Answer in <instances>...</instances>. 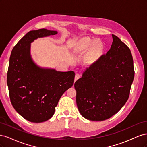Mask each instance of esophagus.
Returning a JSON list of instances; mask_svg holds the SVG:
<instances>
[{
  "label": "esophagus",
  "mask_w": 147,
  "mask_h": 147,
  "mask_svg": "<svg viewBox=\"0 0 147 147\" xmlns=\"http://www.w3.org/2000/svg\"><path fill=\"white\" fill-rule=\"evenodd\" d=\"M80 78V75L78 74H75V79H74V81L76 82L78 79H79Z\"/></svg>",
  "instance_id": "esophagus-1"
}]
</instances>
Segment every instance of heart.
<instances>
[{"mask_svg": "<svg viewBox=\"0 0 147 147\" xmlns=\"http://www.w3.org/2000/svg\"><path fill=\"white\" fill-rule=\"evenodd\" d=\"M88 51L86 62L91 64L99 58L102 52V46L99 42L91 40L90 38H83L77 43L73 48L74 54H82Z\"/></svg>", "mask_w": 147, "mask_h": 147, "instance_id": "heart-1", "label": "heart"}]
</instances>
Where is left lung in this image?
Here are the masks:
<instances>
[{"label":"left lung","mask_w":147,"mask_h":147,"mask_svg":"<svg viewBox=\"0 0 147 147\" xmlns=\"http://www.w3.org/2000/svg\"><path fill=\"white\" fill-rule=\"evenodd\" d=\"M110 49L75 82L76 102L82 117L104 121L116 114L127 102L134 70L131 51L112 34Z\"/></svg>","instance_id":"obj_1"}]
</instances>
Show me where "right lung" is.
<instances>
[{"instance_id": "right-lung-1", "label": "right lung", "mask_w": 147, "mask_h": 147, "mask_svg": "<svg viewBox=\"0 0 147 147\" xmlns=\"http://www.w3.org/2000/svg\"><path fill=\"white\" fill-rule=\"evenodd\" d=\"M57 34L46 29L29 31L11 51L7 73L10 100L16 112L30 122L50 119L61 97L74 82V71L42 67L31 55V43L35 40Z\"/></svg>"}]
</instances>
